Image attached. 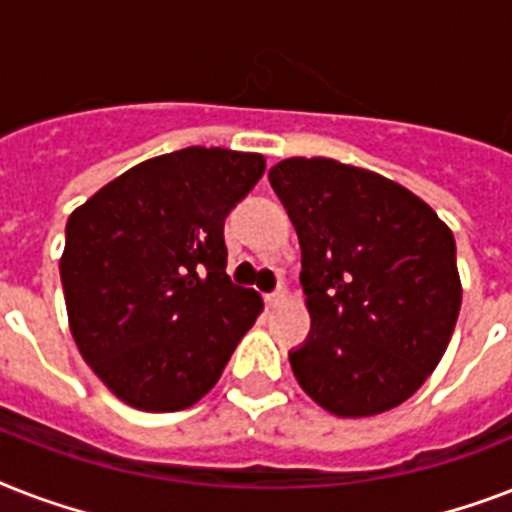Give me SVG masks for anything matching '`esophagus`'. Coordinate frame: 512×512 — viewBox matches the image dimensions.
<instances>
[{"label": "esophagus", "mask_w": 512, "mask_h": 512, "mask_svg": "<svg viewBox=\"0 0 512 512\" xmlns=\"http://www.w3.org/2000/svg\"><path fill=\"white\" fill-rule=\"evenodd\" d=\"M284 300H287V289L284 287H276L273 292H268V295H265V303L268 305H279V303H284Z\"/></svg>", "instance_id": "obj_1"}]
</instances>
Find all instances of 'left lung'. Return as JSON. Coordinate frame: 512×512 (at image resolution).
<instances>
[{
	"label": "left lung",
	"instance_id": "8db88e82",
	"mask_svg": "<svg viewBox=\"0 0 512 512\" xmlns=\"http://www.w3.org/2000/svg\"><path fill=\"white\" fill-rule=\"evenodd\" d=\"M268 180L303 249L311 332L289 350L300 388L337 417L404 404L460 316L452 231L404 185L335 159H284Z\"/></svg>",
	"mask_w": 512,
	"mask_h": 512
}]
</instances>
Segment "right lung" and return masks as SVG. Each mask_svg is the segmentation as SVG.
Instances as JSON below:
<instances>
[{
	"label": "right lung",
	"instance_id": "add662e5",
	"mask_svg": "<svg viewBox=\"0 0 512 512\" xmlns=\"http://www.w3.org/2000/svg\"><path fill=\"white\" fill-rule=\"evenodd\" d=\"M265 159L191 146L132 167L66 223L60 281L76 348L124 404L177 412L223 374L263 311L225 273V217Z\"/></svg>",
	"mask_w": 512,
	"mask_h": 512
}]
</instances>
